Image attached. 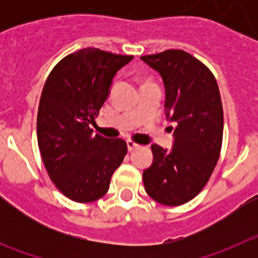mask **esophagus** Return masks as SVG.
Wrapping results in <instances>:
<instances>
[{
	"mask_svg": "<svg viewBox=\"0 0 258 258\" xmlns=\"http://www.w3.org/2000/svg\"><path fill=\"white\" fill-rule=\"evenodd\" d=\"M126 145H127V149H129V151H133L134 149H138V147H140V145H138V143L134 142V141H132V140H127Z\"/></svg>",
	"mask_w": 258,
	"mask_h": 258,
	"instance_id": "esophagus-1",
	"label": "esophagus"
}]
</instances>
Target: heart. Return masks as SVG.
Returning <instances> with one entry per match:
<instances>
[{"label":"heart","mask_w":258,"mask_h":258,"mask_svg":"<svg viewBox=\"0 0 258 258\" xmlns=\"http://www.w3.org/2000/svg\"><path fill=\"white\" fill-rule=\"evenodd\" d=\"M150 83H152V81H151V80H146V81H145V83H143V85H145V84H150Z\"/></svg>","instance_id":"1"}]
</instances>
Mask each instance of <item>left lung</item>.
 Wrapping results in <instances>:
<instances>
[{
    "label": "left lung",
    "mask_w": 258,
    "mask_h": 258,
    "mask_svg": "<svg viewBox=\"0 0 258 258\" xmlns=\"http://www.w3.org/2000/svg\"><path fill=\"white\" fill-rule=\"evenodd\" d=\"M141 59L163 77L166 117L177 124L172 149L151 146L154 161L143 172V184L155 202L182 206L204 188L220 157V89L211 70L183 50H165Z\"/></svg>",
    "instance_id": "1"
}]
</instances>
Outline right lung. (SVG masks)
<instances>
[{
    "instance_id": "right-lung-1",
    "label": "right lung",
    "mask_w": 258,
    "mask_h": 258,
    "mask_svg": "<svg viewBox=\"0 0 258 258\" xmlns=\"http://www.w3.org/2000/svg\"><path fill=\"white\" fill-rule=\"evenodd\" d=\"M133 59L95 47L64 56L45 83L37 112V142L50 179L68 199L92 203L108 191L126 142L93 134L115 74Z\"/></svg>"
}]
</instances>
